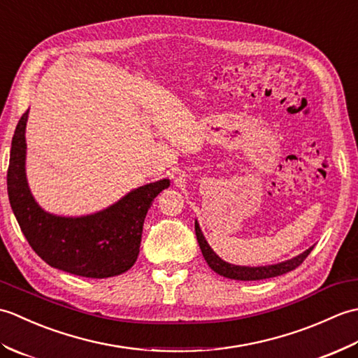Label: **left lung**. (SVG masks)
Segmentation results:
<instances>
[{"mask_svg": "<svg viewBox=\"0 0 358 358\" xmlns=\"http://www.w3.org/2000/svg\"><path fill=\"white\" fill-rule=\"evenodd\" d=\"M195 234H196V240H199L201 254L204 257V260H206V263L209 264V268L214 272H217L218 275H223L226 278H232V280H241V281H254V280H264V278L283 275V273L291 272L295 268H299V266L305 262V258L310 254V250L314 249V246L309 248L305 250V252L291 258V260L281 262L277 264L238 266V264H232L222 260V258L214 252V249L209 246V243L206 241V238H204V235L200 229V224L196 220H195Z\"/></svg>", "mask_w": 358, "mask_h": 358, "instance_id": "8db88e82", "label": "left lung"}]
</instances>
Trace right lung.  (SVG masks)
Listing matches in <instances>:
<instances>
[{"label": "right lung", "mask_w": 358, "mask_h": 358, "mask_svg": "<svg viewBox=\"0 0 358 358\" xmlns=\"http://www.w3.org/2000/svg\"><path fill=\"white\" fill-rule=\"evenodd\" d=\"M15 129L7 194L17 222L32 249L52 268L87 278L115 277L129 271L140 254L144 218L155 196L171 181L158 180L134 189L95 214L62 217L45 212L34 199L26 177V124Z\"/></svg>", "instance_id": "right-lung-1"}]
</instances>
